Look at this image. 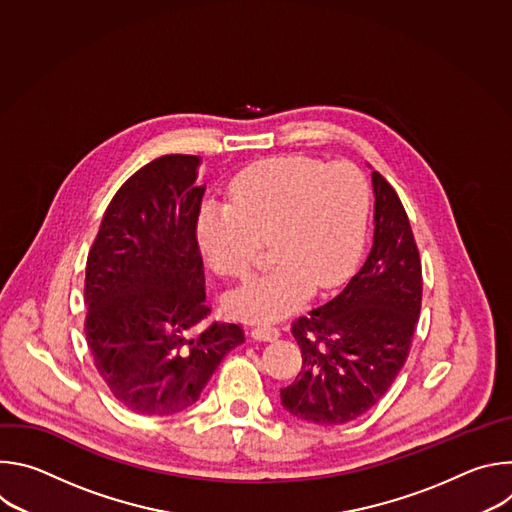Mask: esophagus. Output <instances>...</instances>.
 <instances>
[{
    "label": "esophagus",
    "mask_w": 512,
    "mask_h": 512,
    "mask_svg": "<svg viewBox=\"0 0 512 512\" xmlns=\"http://www.w3.org/2000/svg\"><path fill=\"white\" fill-rule=\"evenodd\" d=\"M251 338L259 340V342H273L279 338V330L277 328H253L251 330Z\"/></svg>",
    "instance_id": "1"
}]
</instances>
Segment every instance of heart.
<instances>
[{"label":"heart","instance_id":"1","mask_svg":"<svg viewBox=\"0 0 512 512\" xmlns=\"http://www.w3.org/2000/svg\"><path fill=\"white\" fill-rule=\"evenodd\" d=\"M229 198L231 206L204 204L196 218V241L210 269L245 277L257 243L265 241L275 263L227 296L233 318L277 322L310 300L316 287L334 289L354 273L369 221V186L356 166L271 158L237 174Z\"/></svg>","mask_w":512,"mask_h":512}]
</instances>
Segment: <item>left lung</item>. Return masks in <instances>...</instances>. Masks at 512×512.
<instances>
[{"label":"left lung","mask_w":512,"mask_h":512,"mask_svg":"<svg viewBox=\"0 0 512 512\" xmlns=\"http://www.w3.org/2000/svg\"><path fill=\"white\" fill-rule=\"evenodd\" d=\"M371 253L328 304L300 318L294 332L304 367L281 389V405L318 425L348 423L367 413L407 360L421 310V261L405 208L379 174Z\"/></svg>","instance_id":"obj_1"}]
</instances>
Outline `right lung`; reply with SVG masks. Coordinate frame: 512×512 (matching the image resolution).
Listing matches in <instances>:
<instances>
[{
    "mask_svg": "<svg viewBox=\"0 0 512 512\" xmlns=\"http://www.w3.org/2000/svg\"><path fill=\"white\" fill-rule=\"evenodd\" d=\"M198 156H162L107 206L87 259V344L111 393L133 413L194 405L221 360L245 342L208 322L196 218Z\"/></svg>",
    "mask_w": 512,
    "mask_h": 512,
    "instance_id": "obj_1",
    "label": "right lung"
}]
</instances>
